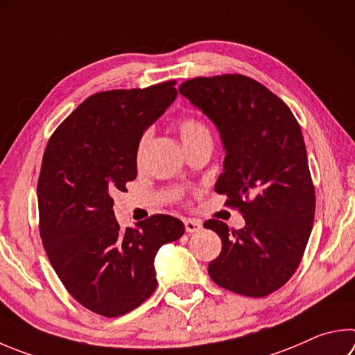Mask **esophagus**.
<instances>
[{
  "mask_svg": "<svg viewBox=\"0 0 355 355\" xmlns=\"http://www.w3.org/2000/svg\"><path fill=\"white\" fill-rule=\"evenodd\" d=\"M203 225L200 220H196V218H186L184 220V230L186 233H197V231H202Z\"/></svg>",
  "mask_w": 355,
  "mask_h": 355,
  "instance_id": "obj_1",
  "label": "esophagus"
}]
</instances>
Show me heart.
<instances>
[{"instance_id": "1", "label": "heart", "mask_w": 355, "mask_h": 355, "mask_svg": "<svg viewBox=\"0 0 355 355\" xmlns=\"http://www.w3.org/2000/svg\"><path fill=\"white\" fill-rule=\"evenodd\" d=\"M178 132H180V137H182V141L186 147L197 144V143H200V141L211 139V132H209L208 125L197 118H192V116H186V118L180 119ZM147 143H149V132H146L139 139L138 150H137L138 158L143 157Z\"/></svg>"}]
</instances>
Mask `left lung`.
<instances>
[{
    "instance_id": "8db88e82",
    "label": "left lung",
    "mask_w": 355,
    "mask_h": 355,
    "mask_svg": "<svg viewBox=\"0 0 355 355\" xmlns=\"http://www.w3.org/2000/svg\"><path fill=\"white\" fill-rule=\"evenodd\" d=\"M178 92L218 130L225 159L214 189L245 218L234 231L205 222L222 239L220 254L208 266L211 279L245 296L273 293L298 268L315 216L298 121L278 96L247 76L197 77Z\"/></svg>"
}]
</instances>
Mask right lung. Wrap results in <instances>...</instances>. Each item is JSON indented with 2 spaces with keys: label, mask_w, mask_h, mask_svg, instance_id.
Wrapping results in <instances>:
<instances>
[{
  "label": "right lung",
  "mask_w": 355,
  "mask_h": 355,
  "mask_svg": "<svg viewBox=\"0 0 355 355\" xmlns=\"http://www.w3.org/2000/svg\"><path fill=\"white\" fill-rule=\"evenodd\" d=\"M173 85L89 96L43 153L37 184L43 247L73 298L104 317L130 312L155 292L158 250L184 233L182 220L164 214L121 230L112 197L137 178L138 143L175 101Z\"/></svg>",
  "instance_id": "1"
}]
</instances>
